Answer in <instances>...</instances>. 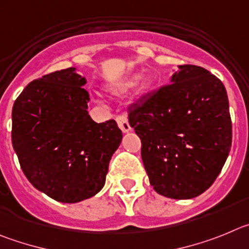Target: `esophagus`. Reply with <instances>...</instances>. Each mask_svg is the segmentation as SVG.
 Listing matches in <instances>:
<instances>
[{
  "mask_svg": "<svg viewBox=\"0 0 249 249\" xmlns=\"http://www.w3.org/2000/svg\"><path fill=\"white\" fill-rule=\"evenodd\" d=\"M116 123H118V125H119L123 133H129L130 130H131V126H130L129 122H127V118L125 115L118 116L116 118Z\"/></svg>",
  "mask_w": 249,
  "mask_h": 249,
  "instance_id": "34e87169",
  "label": "esophagus"
}]
</instances>
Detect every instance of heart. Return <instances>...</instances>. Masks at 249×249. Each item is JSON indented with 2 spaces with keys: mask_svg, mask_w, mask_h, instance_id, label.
<instances>
[{
  "mask_svg": "<svg viewBox=\"0 0 249 249\" xmlns=\"http://www.w3.org/2000/svg\"><path fill=\"white\" fill-rule=\"evenodd\" d=\"M135 79L136 78L133 77V78H129V79L124 80V82H120V83H118V84H114L113 87H110V88H109V90H110V93L114 94V95H123V94L127 93L130 89L135 86ZM149 84H150L149 77L145 74L141 75V77L139 78V82H138L139 93L142 94L144 91H146L147 88H149Z\"/></svg>",
  "mask_w": 249,
  "mask_h": 249,
  "instance_id": "obj_1",
  "label": "heart"
}]
</instances>
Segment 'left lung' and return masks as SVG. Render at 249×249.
Listing matches in <instances>:
<instances>
[{
	"label": "left lung",
	"mask_w": 249,
	"mask_h": 249,
	"mask_svg": "<svg viewBox=\"0 0 249 249\" xmlns=\"http://www.w3.org/2000/svg\"><path fill=\"white\" fill-rule=\"evenodd\" d=\"M141 159L158 194L187 200L203 194L225 165L232 122L223 83L202 67L178 66L170 84L129 108Z\"/></svg>",
	"instance_id": "1"
}]
</instances>
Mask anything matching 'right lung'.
<instances>
[{
  "instance_id": "add662e5",
  "label": "right lung",
  "mask_w": 249,
  "mask_h": 249,
  "mask_svg": "<svg viewBox=\"0 0 249 249\" xmlns=\"http://www.w3.org/2000/svg\"><path fill=\"white\" fill-rule=\"evenodd\" d=\"M86 83L73 67L53 71L31 82L12 108V145L22 171L58 202L97 195L123 139L115 120L90 118Z\"/></svg>"
}]
</instances>
